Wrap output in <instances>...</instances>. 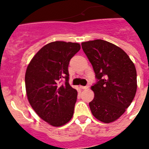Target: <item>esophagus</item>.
Here are the masks:
<instances>
[{"label": "esophagus", "instance_id": "obj_1", "mask_svg": "<svg viewBox=\"0 0 149 149\" xmlns=\"http://www.w3.org/2000/svg\"><path fill=\"white\" fill-rule=\"evenodd\" d=\"M80 87H81V89H88V88H89V86H81Z\"/></svg>", "mask_w": 149, "mask_h": 149}]
</instances>
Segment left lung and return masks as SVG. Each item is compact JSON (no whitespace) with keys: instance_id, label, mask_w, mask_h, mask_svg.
I'll list each match as a JSON object with an SVG mask.
<instances>
[{"instance_id":"1","label":"left lung","mask_w":149,"mask_h":149,"mask_svg":"<svg viewBox=\"0 0 149 149\" xmlns=\"http://www.w3.org/2000/svg\"><path fill=\"white\" fill-rule=\"evenodd\" d=\"M81 45L97 80L91 87L95 93L89 104L91 112L101 122H114L125 112L136 95L135 65L122 48L107 41L96 39Z\"/></svg>"}]
</instances>
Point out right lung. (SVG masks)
Returning <instances> with one entry per match:
<instances>
[{"mask_svg": "<svg viewBox=\"0 0 149 149\" xmlns=\"http://www.w3.org/2000/svg\"><path fill=\"white\" fill-rule=\"evenodd\" d=\"M80 49L78 43H48L27 68L25 87L29 102L41 119L52 126L63 125L73 116L77 92L68 83V64Z\"/></svg>", "mask_w": 149, "mask_h": 149, "instance_id": "1", "label": "right lung"}]
</instances>
